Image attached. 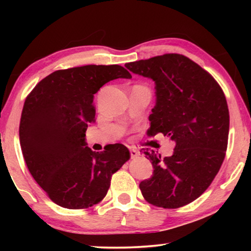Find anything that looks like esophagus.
I'll return each mask as SVG.
<instances>
[{
  "mask_svg": "<svg viewBox=\"0 0 251 251\" xmlns=\"http://www.w3.org/2000/svg\"><path fill=\"white\" fill-rule=\"evenodd\" d=\"M139 151L136 149H130V155H131V159H136V157L139 156Z\"/></svg>",
  "mask_w": 251,
  "mask_h": 251,
  "instance_id": "34e87169",
  "label": "esophagus"
}]
</instances>
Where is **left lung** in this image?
I'll use <instances>...</instances> for the list:
<instances>
[{
    "instance_id": "left-lung-1",
    "label": "left lung",
    "mask_w": 251,
    "mask_h": 251,
    "mask_svg": "<svg viewBox=\"0 0 251 251\" xmlns=\"http://www.w3.org/2000/svg\"><path fill=\"white\" fill-rule=\"evenodd\" d=\"M125 66L155 82L149 136L161 132L175 142L171 156L161 157L149 149L144 152L154 171L139 184L143 197L156 207H184L210 186L225 159L229 113L224 92L211 74L179 53Z\"/></svg>"
}]
</instances>
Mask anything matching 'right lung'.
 Here are the masks:
<instances>
[{
    "label": "right lung",
    "mask_w": 251,
    "mask_h": 251,
    "mask_svg": "<svg viewBox=\"0 0 251 251\" xmlns=\"http://www.w3.org/2000/svg\"><path fill=\"white\" fill-rule=\"evenodd\" d=\"M120 77H131L120 65L58 70L25 99L19 125L24 160L36 183L60 207L87 209L99 203L113 174L130 159L122 144L92 152L84 140L88 125L96 121L94 95Z\"/></svg>",
    "instance_id": "1"
}]
</instances>
